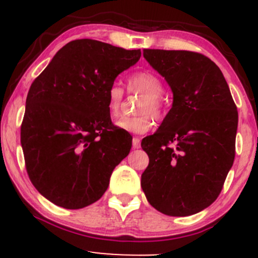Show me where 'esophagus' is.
I'll return each mask as SVG.
<instances>
[{
	"label": "esophagus",
	"instance_id": "obj_1",
	"mask_svg": "<svg viewBox=\"0 0 258 258\" xmlns=\"http://www.w3.org/2000/svg\"><path fill=\"white\" fill-rule=\"evenodd\" d=\"M132 147L135 148V149H138V148H141V139H139L138 137H133Z\"/></svg>",
	"mask_w": 258,
	"mask_h": 258
}]
</instances>
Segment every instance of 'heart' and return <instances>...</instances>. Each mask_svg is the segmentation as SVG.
Masks as SVG:
<instances>
[{
  "instance_id": "b5f03b06",
  "label": "heart",
  "mask_w": 258,
  "mask_h": 258,
  "mask_svg": "<svg viewBox=\"0 0 258 258\" xmlns=\"http://www.w3.org/2000/svg\"><path fill=\"white\" fill-rule=\"evenodd\" d=\"M128 90L144 94L141 100L138 111L142 114L136 116H122L115 122L117 128L133 135H144L152 130L154 125L153 114L155 117L164 114V100L161 94L164 92V84L155 74L150 72H138L132 74L127 80ZM123 99V90L120 85L112 84L106 93V108L111 117L119 114Z\"/></svg>"
}]
</instances>
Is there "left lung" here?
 Segmentation results:
<instances>
[{
	"instance_id": "1",
	"label": "left lung",
	"mask_w": 258,
	"mask_h": 258,
	"mask_svg": "<svg viewBox=\"0 0 258 258\" xmlns=\"http://www.w3.org/2000/svg\"><path fill=\"white\" fill-rule=\"evenodd\" d=\"M173 93L159 130L142 141L149 165L141 185L154 209L190 216L220 195L233 166L238 110L220 68L200 53L144 49Z\"/></svg>"
}]
</instances>
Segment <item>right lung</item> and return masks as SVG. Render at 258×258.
<instances>
[{
  "mask_svg": "<svg viewBox=\"0 0 258 258\" xmlns=\"http://www.w3.org/2000/svg\"><path fill=\"white\" fill-rule=\"evenodd\" d=\"M139 58L141 49L75 40L32 82L20 143L29 178L54 205L78 210L96 203L128 155L132 144L111 123L106 93Z\"/></svg>",
  "mask_w": 258,
  "mask_h": 258,
  "instance_id": "obj_1",
  "label": "right lung"
}]
</instances>
